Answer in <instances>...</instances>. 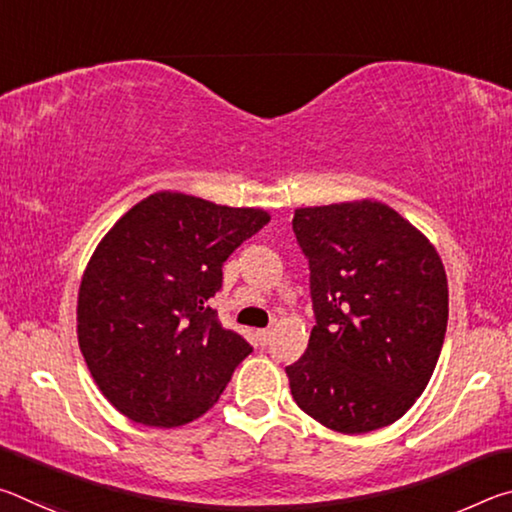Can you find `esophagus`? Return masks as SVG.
I'll list each match as a JSON object with an SVG mask.
<instances>
[{"label": "esophagus", "instance_id": "obj_1", "mask_svg": "<svg viewBox=\"0 0 512 512\" xmlns=\"http://www.w3.org/2000/svg\"><path fill=\"white\" fill-rule=\"evenodd\" d=\"M271 336H273V329L268 327V329H257V339H259V343L262 345H266L268 341H271Z\"/></svg>", "mask_w": 512, "mask_h": 512}]
</instances>
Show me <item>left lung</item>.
I'll return each mask as SVG.
<instances>
[{
	"instance_id": "left-lung-1",
	"label": "left lung",
	"mask_w": 512,
	"mask_h": 512,
	"mask_svg": "<svg viewBox=\"0 0 512 512\" xmlns=\"http://www.w3.org/2000/svg\"><path fill=\"white\" fill-rule=\"evenodd\" d=\"M316 325L287 366L291 395L339 433L388 427L427 388L443 350L449 293L443 259L393 207L350 201L298 207Z\"/></svg>"
}]
</instances>
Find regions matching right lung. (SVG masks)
I'll return each instance as SVG.
<instances>
[{
	"label": "right lung",
	"instance_id": "obj_1",
	"mask_svg": "<svg viewBox=\"0 0 512 512\" xmlns=\"http://www.w3.org/2000/svg\"><path fill=\"white\" fill-rule=\"evenodd\" d=\"M271 221L180 192L133 205L85 266L76 334L92 379L119 413L171 429L201 418L253 348L210 300L221 266Z\"/></svg>",
	"mask_w": 512,
	"mask_h": 512
}]
</instances>
